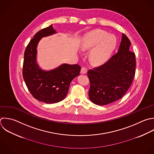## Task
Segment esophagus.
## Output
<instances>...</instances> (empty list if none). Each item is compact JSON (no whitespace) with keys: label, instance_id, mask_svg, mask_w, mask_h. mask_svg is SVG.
<instances>
[{"label":"esophagus","instance_id":"34e87169","mask_svg":"<svg viewBox=\"0 0 154 154\" xmlns=\"http://www.w3.org/2000/svg\"><path fill=\"white\" fill-rule=\"evenodd\" d=\"M87 72V69L85 67H82L81 70V74H86Z\"/></svg>","mask_w":154,"mask_h":154}]
</instances>
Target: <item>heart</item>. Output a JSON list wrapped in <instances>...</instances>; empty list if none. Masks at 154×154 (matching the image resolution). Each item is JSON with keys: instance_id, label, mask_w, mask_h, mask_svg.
I'll return each mask as SVG.
<instances>
[{"instance_id": "obj_1", "label": "heart", "mask_w": 154, "mask_h": 154, "mask_svg": "<svg viewBox=\"0 0 154 154\" xmlns=\"http://www.w3.org/2000/svg\"><path fill=\"white\" fill-rule=\"evenodd\" d=\"M117 44L114 35H109L101 30H94L85 34L82 40L81 49L83 51L90 50L89 60L98 66L106 63L111 58Z\"/></svg>"}]
</instances>
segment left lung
I'll list each match as a JSON object with an SVG mask.
<instances>
[{"label":"left lung","instance_id":"1","mask_svg":"<svg viewBox=\"0 0 154 154\" xmlns=\"http://www.w3.org/2000/svg\"><path fill=\"white\" fill-rule=\"evenodd\" d=\"M131 45L122 34L117 53L104 64L88 72L89 98L94 104L114 102L122 98L131 86L135 72V56L129 51Z\"/></svg>","mask_w":154,"mask_h":154}]
</instances>
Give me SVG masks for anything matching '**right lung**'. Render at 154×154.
<instances>
[{
	"label": "right lung",
	"mask_w": 154,
	"mask_h": 154,
	"mask_svg": "<svg viewBox=\"0 0 154 154\" xmlns=\"http://www.w3.org/2000/svg\"><path fill=\"white\" fill-rule=\"evenodd\" d=\"M52 25L38 31L27 46L24 54L23 77L34 98L46 103L63 100L72 81L79 75L80 66L63 63L49 70H43L37 62V46L43 37L57 34Z\"/></svg>",
	"instance_id": "obj_1"
}]
</instances>
